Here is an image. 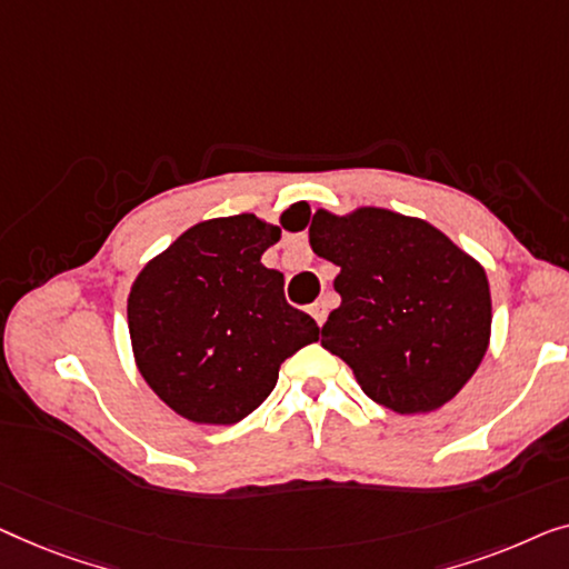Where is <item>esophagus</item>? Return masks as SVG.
Here are the masks:
<instances>
[{"label":"esophagus","instance_id":"obj_1","mask_svg":"<svg viewBox=\"0 0 569 569\" xmlns=\"http://www.w3.org/2000/svg\"><path fill=\"white\" fill-rule=\"evenodd\" d=\"M309 315L317 319V325H319V327H322V325H325V319H327V303H325V301L311 303V307H309Z\"/></svg>","mask_w":569,"mask_h":569}]
</instances>
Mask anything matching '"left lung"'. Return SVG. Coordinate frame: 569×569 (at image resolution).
<instances>
[{"label":"left lung","mask_w":569,"mask_h":569,"mask_svg":"<svg viewBox=\"0 0 569 569\" xmlns=\"http://www.w3.org/2000/svg\"><path fill=\"white\" fill-rule=\"evenodd\" d=\"M309 242L340 268V307L322 348L353 368L373 402L399 415L430 412L459 395L490 342L487 276L428 221L358 208L317 211Z\"/></svg>","instance_id":"1"}]
</instances>
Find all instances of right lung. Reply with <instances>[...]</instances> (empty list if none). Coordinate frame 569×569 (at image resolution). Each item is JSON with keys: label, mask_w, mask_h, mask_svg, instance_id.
I'll list each match as a JSON object with an SVG mask.
<instances>
[{"label": "right lung", "mask_w": 569, "mask_h": 569, "mask_svg": "<svg viewBox=\"0 0 569 569\" xmlns=\"http://www.w3.org/2000/svg\"><path fill=\"white\" fill-rule=\"evenodd\" d=\"M303 211H286L283 227ZM278 239L281 229L252 213L201 221L133 281L136 366L182 418L206 426L247 418L273 391L286 358L317 340L315 319L286 301L283 276L260 262Z\"/></svg>", "instance_id": "add662e5"}]
</instances>
